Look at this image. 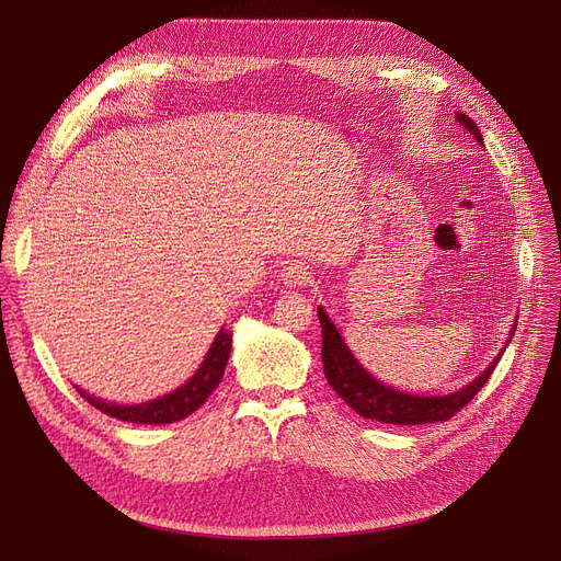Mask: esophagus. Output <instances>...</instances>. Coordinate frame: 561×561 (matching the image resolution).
<instances>
[{"instance_id": "34e87169", "label": "esophagus", "mask_w": 561, "mask_h": 561, "mask_svg": "<svg viewBox=\"0 0 561 561\" xmlns=\"http://www.w3.org/2000/svg\"><path fill=\"white\" fill-rule=\"evenodd\" d=\"M311 271H309V265H305L302 261H290V263H286L284 268H282V273H279V279H282V284L284 286H288V288H296V286H307L309 282H311Z\"/></svg>"}]
</instances>
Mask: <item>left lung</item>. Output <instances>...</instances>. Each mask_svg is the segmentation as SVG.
Here are the masks:
<instances>
[{"label": "left lung", "instance_id": "1", "mask_svg": "<svg viewBox=\"0 0 561 561\" xmlns=\"http://www.w3.org/2000/svg\"><path fill=\"white\" fill-rule=\"evenodd\" d=\"M457 121L476 136L480 145H484V138L478 129V125L470 121L468 115L457 113ZM320 330H322V368H325V377L332 385V389L357 411L364 419L391 423V425H423V423H438L450 421L457 411H461L470 400L478 396V391L486 385L495 364L503 357V352L491 362V366L470 381L468 387L448 393V396H411L402 393L398 389H391L375 379L347 350L343 336L339 334L336 325L325 313V309L318 307ZM516 325V322H514ZM516 330V328H514ZM512 330V336H514Z\"/></svg>", "mask_w": 561, "mask_h": 561}]
</instances>
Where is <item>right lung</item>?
<instances>
[{
  "label": "right lung",
  "mask_w": 561,
  "mask_h": 561,
  "mask_svg": "<svg viewBox=\"0 0 561 561\" xmlns=\"http://www.w3.org/2000/svg\"><path fill=\"white\" fill-rule=\"evenodd\" d=\"M229 350H231V334L222 328L218 336L214 339L209 352L197 368V373L186 381L184 387L176 391L142 402V404H111L104 400H98L93 396H88L85 391L77 389L83 400L91 402L95 409H100L102 414L113 416L117 421L125 423H142V425H165V423H176L186 416H191L193 411H197L206 398L214 393V389L220 385L227 359H229Z\"/></svg>",
  "instance_id": "add662e5"
}]
</instances>
